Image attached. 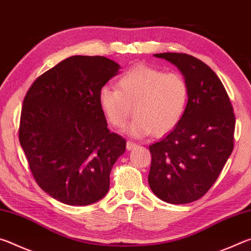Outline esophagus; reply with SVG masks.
I'll use <instances>...</instances> for the list:
<instances>
[{"label": "esophagus", "instance_id": "1", "mask_svg": "<svg viewBox=\"0 0 251 251\" xmlns=\"http://www.w3.org/2000/svg\"><path fill=\"white\" fill-rule=\"evenodd\" d=\"M136 146H137V144L134 143V142H131V141H127V142H126V148H127V150H128V151L133 150V148H135Z\"/></svg>", "mask_w": 251, "mask_h": 251}]
</instances>
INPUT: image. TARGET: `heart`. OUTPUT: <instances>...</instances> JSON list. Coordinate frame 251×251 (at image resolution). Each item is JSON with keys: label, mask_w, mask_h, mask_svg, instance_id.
<instances>
[{"label": "heart", "mask_w": 251, "mask_h": 251, "mask_svg": "<svg viewBox=\"0 0 251 251\" xmlns=\"http://www.w3.org/2000/svg\"><path fill=\"white\" fill-rule=\"evenodd\" d=\"M99 100L106 120L135 137L164 135L179 124L188 100V85L181 74L137 64L121 75L117 88H100Z\"/></svg>", "instance_id": "b5f03b06"}]
</instances>
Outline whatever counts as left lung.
Returning <instances> with one entry per match:
<instances>
[{
	"label": "left lung",
	"mask_w": 251,
	"mask_h": 251,
	"mask_svg": "<svg viewBox=\"0 0 251 251\" xmlns=\"http://www.w3.org/2000/svg\"><path fill=\"white\" fill-rule=\"evenodd\" d=\"M155 56L179 69L188 101L179 124L150 146L148 184L161 201L188 203L211 188L230 156L235 114L222 80L201 59L184 53Z\"/></svg>",
	"instance_id": "obj_1"
}]
</instances>
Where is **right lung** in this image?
Here are the masks:
<instances>
[{"mask_svg": "<svg viewBox=\"0 0 251 251\" xmlns=\"http://www.w3.org/2000/svg\"><path fill=\"white\" fill-rule=\"evenodd\" d=\"M120 65L75 55L34 80L24 97L19 139L34 179L45 193L86 206L109 189V174L126 141L107 128L99 95Z\"/></svg>", "mask_w": 251, "mask_h": 251, "instance_id": "obj_1", "label": "right lung"}]
</instances>
